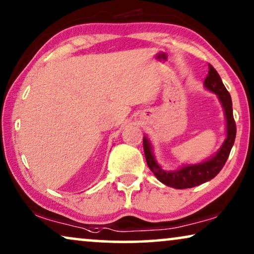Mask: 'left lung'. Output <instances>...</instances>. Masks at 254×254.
I'll list each match as a JSON object with an SVG mask.
<instances>
[{
    "instance_id": "8db88e82",
    "label": "left lung",
    "mask_w": 254,
    "mask_h": 254,
    "mask_svg": "<svg viewBox=\"0 0 254 254\" xmlns=\"http://www.w3.org/2000/svg\"><path fill=\"white\" fill-rule=\"evenodd\" d=\"M204 87L218 96L219 102H221L223 109H224L226 120V138L217 153L209 158L208 160L198 162V164L188 165V166H184L177 171H165L155 161L150 140L147 139V137H144L143 139L144 153L148 168L159 181L162 182L164 185L170 186L172 188H191L214 179L225 165L229 158L230 151H231L233 143H235L237 129H236V123L235 120H233L231 96H230L229 92L223 84L217 70L210 64H209L208 75L204 80Z\"/></svg>"
}]
</instances>
